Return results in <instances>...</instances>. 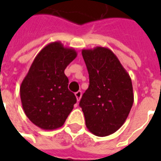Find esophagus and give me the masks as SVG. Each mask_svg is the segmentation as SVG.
<instances>
[{
    "label": "esophagus",
    "instance_id": "1",
    "mask_svg": "<svg viewBox=\"0 0 161 161\" xmlns=\"http://www.w3.org/2000/svg\"><path fill=\"white\" fill-rule=\"evenodd\" d=\"M75 96H76V97H77V102H79V101H80L81 97H82V91H77V92L75 93Z\"/></svg>",
    "mask_w": 161,
    "mask_h": 161
}]
</instances>
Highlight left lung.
I'll list each match as a JSON object with an SVG mask.
<instances>
[{
  "instance_id": "8db88e82",
  "label": "left lung",
  "mask_w": 161,
  "mask_h": 161,
  "mask_svg": "<svg viewBox=\"0 0 161 161\" xmlns=\"http://www.w3.org/2000/svg\"><path fill=\"white\" fill-rule=\"evenodd\" d=\"M90 85L79 106L87 128L97 136H107L123 125L131 110L134 94L131 78L111 50L97 46L84 49Z\"/></svg>"
}]
</instances>
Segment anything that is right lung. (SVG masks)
<instances>
[{"instance_id": "1", "label": "right lung", "mask_w": 161, "mask_h": 161, "mask_svg": "<svg viewBox=\"0 0 161 161\" xmlns=\"http://www.w3.org/2000/svg\"><path fill=\"white\" fill-rule=\"evenodd\" d=\"M73 48L53 42L35 57L20 88L23 109L30 121L45 130L62 127L77 103L68 89L67 65L77 57Z\"/></svg>"}]
</instances>
